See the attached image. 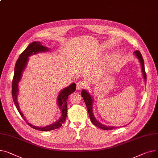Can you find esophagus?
<instances>
[{"label": "esophagus", "mask_w": 158, "mask_h": 158, "mask_svg": "<svg viewBox=\"0 0 158 158\" xmlns=\"http://www.w3.org/2000/svg\"><path fill=\"white\" fill-rule=\"evenodd\" d=\"M86 87V83L83 82L82 81H79L77 82V85H76V88L77 89H82L83 88H85Z\"/></svg>", "instance_id": "obj_1"}]
</instances>
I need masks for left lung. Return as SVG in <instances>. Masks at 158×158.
Returning a JSON list of instances; mask_svg holds the SVG:
<instances>
[{
	"label": "left lung",
	"instance_id": "8db88e82",
	"mask_svg": "<svg viewBox=\"0 0 158 158\" xmlns=\"http://www.w3.org/2000/svg\"><path fill=\"white\" fill-rule=\"evenodd\" d=\"M135 55L137 57V58L139 59L140 63V65L142 67V75L144 79V81H146L147 79V76H146V73L145 71V67H144V61L143 59V57L140 53V52L138 50H136L134 52ZM81 95L82 97H83V100L85 101L86 106L87 107L88 109V111L89 113V115L90 118V120L91 121L92 123L96 126L97 127L100 128L102 130H111L113 129H115V127H109V126H106L103 125L102 124H101L100 122H98L96 118H94V114L93 112V98L91 97V96L88 93V92L87 91H86L85 89H83L81 92Z\"/></svg>",
	"mask_w": 158,
	"mask_h": 158
}]
</instances>
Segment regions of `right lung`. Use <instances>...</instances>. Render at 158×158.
I'll return each mask as SVG.
<instances>
[{
  "instance_id": "1",
  "label": "right lung",
  "mask_w": 158,
  "mask_h": 158,
  "mask_svg": "<svg viewBox=\"0 0 158 158\" xmlns=\"http://www.w3.org/2000/svg\"><path fill=\"white\" fill-rule=\"evenodd\" d=\"M49 49L46 47L43 46L40 44V42H33L31 44L28 45V46L23 51V52L21 54L16 61L15 67V73H14V77L12 82V97L13 99V102L15 103V106L18 110L21 116L23 118V119L28 123V124L32 128L35 130H37L39 131H51L55 129H57L62 126V124L64 123L66 121L67 118V99L71 93L74 92L76 90V85L75 83H72L68 87L64 88V89H61L60 93H59V95L58 96V107L61 110V115L59 120H58L55 123H52L50 125L46 126L44 127H35L34 125H31L30 123H28L27 121L25 119L23 114L22 112L20 111L18 102L17 101V95L18 93V83L22 79V73L25 70L27 62L28 61V56L38 53L40 52H46L48 51Z\"/></svg>"
}]
</instances>
